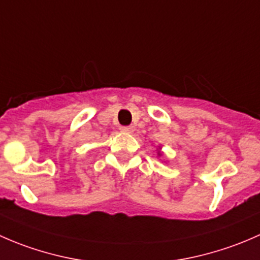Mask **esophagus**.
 Returning <instances> with one entry per match:
<instances>
[{
	"mask_svg": "<svg viewBox=\"0 0 260 260\" xmlns=\"http://www.w3.org/2000/svg\"><path fill=\"white\" fill-rule=\"evenodd\" d=\"M120 131L124 133H132L135 131V127L133 125H127V127H120Z\"/></svg>",
	"mask_w": 260,
	"mask_h": 260,
	"instance_id": "34e87169",
	"label": "esophagus"
}]
</instances>
